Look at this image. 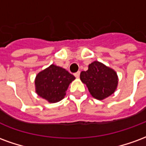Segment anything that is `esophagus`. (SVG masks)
Wrapping results in <instances>:
<instances>
[{
	"label": "esophagus",
	"instance_id": "34e87169",
	"mask_svg": "<svg viewBox=\"0 0 146 146\" xmlns=\"http://www.w3.org/2000/svg\"><path fill=\"white\" fill-rule=\"evenodd\" d=\"M80 74V71H78V72H76V73H74V76H76V77H79Z\"/></svg>",
	"mask_w": 146,
	"mask_h": 146
}]
</instances>
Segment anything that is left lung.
I'll use <instances>...</instances> for the list:
<instances>
[{"label":"left lung","instance_id":"left-lung-1","mask_svg":"<svg viewBox=\"0 0 146 146\" xmlns=\"http://www.w3.org/2000/svg\"><path fill=\"white\" fill-rule=\"evenodd\" d=\"M80 77L91 95L98 100L112 95L118 83L116 72L97 61L90 64L87 71H82Z\"/></svg>","mask_w":146,"mask_h":146}]
</instances>
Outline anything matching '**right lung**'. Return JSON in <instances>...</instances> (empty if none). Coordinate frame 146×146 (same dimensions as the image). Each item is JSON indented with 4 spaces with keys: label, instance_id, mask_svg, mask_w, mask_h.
<instances>
[{
    "label": "right lung",
    "instance_id": "right-lung-1",
    "mask_svg": "<svg viewBox=\"0 0 146 146\" xmlns=\"http://www.w3.org/2000/svg\"><path fill=\"white\" fill-rule=\"evenodd\" d=\"M74 79L75 76L65 69L51 65L37 74L36 92L49 102H57L64 98L69 84Z\"/></svg>",
    "mask_w": 146,
    "mask_h": 146
}]
</instances>
